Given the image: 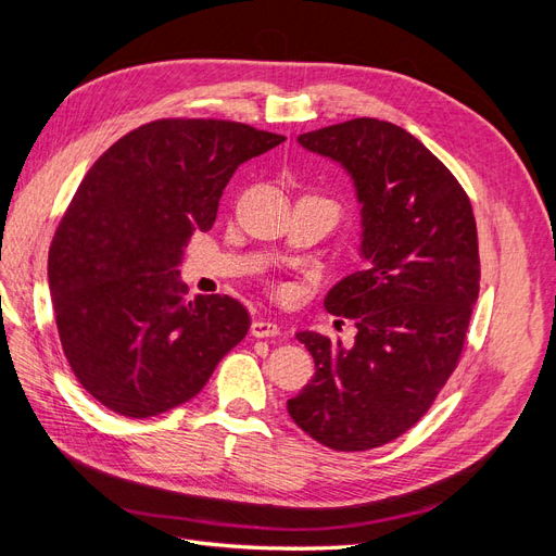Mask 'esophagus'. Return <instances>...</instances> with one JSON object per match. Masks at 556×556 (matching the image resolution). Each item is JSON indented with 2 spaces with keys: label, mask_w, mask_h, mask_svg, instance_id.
I'll use <instances>...</instances> for the list:
<instances>
[{
  "label": "esophagus",
  "mask_w": 556,
  "mask_h": 556,
  "mask_svg": "<svg viewBox=\"0 0 556 556\" xmlns=\"http://www.w3.org/2000/svg\"><path fill=\"white\" fill-rule=\"evenodd\" d=\"M250 333L255 336V339H268V336H278L280 327L276 323H266V319H255V323L250 325Z\"/></svg>",
  "instance_id": "esophagus-1"
}]
</instances>
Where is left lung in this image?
I'll return each mask as SVG.
<instances>
[{
    "instance_id": "left-lung-1",
    "label": "left lung",
    "mask_w": 556,
    "mask_h": 556,
    "mask_svg": "<svg viewBox=\"0 0 556 556\" xmlns=\"http://www.w3.org/2000/svg\"><path fill=\"white\" fill-rule=\"evenodd\" d=\"M296 141L350 176L366 264L325 299L355 319V343L296 333L315 376L288 413L331 450H371L408 431L459 362L480 292L476 217L447 166L392 123L355 117Z\"/></svg>"
}]
</instances>
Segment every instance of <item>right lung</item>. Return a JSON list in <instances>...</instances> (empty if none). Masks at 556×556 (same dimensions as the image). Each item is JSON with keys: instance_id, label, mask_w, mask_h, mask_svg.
Returning <instances> with one entry per match:
<instances>
[{"instance_id": "obj_1", "label": "right lung", "mask_w": 556, "mask_h": 556, "mask_svg": "<svg viewBox=\"0 0 556 556\" xmlns=\"http://www.w3.org/2000/svg\"><path fill=\"white\" fill-rule=\"evenodd\" d=\"M282 141L243 123L155 121L80 180L50 243L48 288L66 362L109 410L143 419L180 406L243 341V304L188 299L178 266L233 172Z\"/></svg>"}]
</instances>
